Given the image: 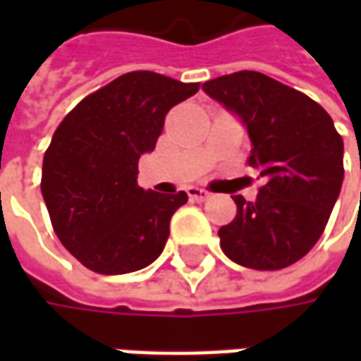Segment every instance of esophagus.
Masks as SVG:
<instances>
[{
	"label": "esophagus",
	"instance_id": "1",
	"mask_svg": "<svg viewBox=\"0 0 361 361\" xmlns=\"http://www.w3.org/2000/svg\"><path fill=\"white\" fill-rule=\"evenodd\" d=\"M187 195H188V199H190V201H199V202L207 201V199L211 197V195H209L207 190H202V188H199V187H188Z\"/></svg>",
	"mask_w": 361,
	"mask_h": 361
}]
</instances>
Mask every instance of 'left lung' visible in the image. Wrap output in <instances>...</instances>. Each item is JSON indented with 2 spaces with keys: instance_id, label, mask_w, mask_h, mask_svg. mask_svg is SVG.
<instances>
[{
  "instance_id": "obj_1",
  "label": "left lung",
  "mask_w": 361,
  "mask_h": 361,
  "mask_svg": "<svg viewBox=\"0 0 361 361\" xmlns=\"http://www.w3.org/2000/svg\"><path fill=\"white\" fill-rule=\"evenodd\" d=\"M239 114L251 138L249 166L265 185L255 202L233 197L237 215L219 229L231 261L257 271L293 265L326 229L343 183V140L334 120L303 92L243 70L202 84Z\"/></svg>"
}]
</instances>
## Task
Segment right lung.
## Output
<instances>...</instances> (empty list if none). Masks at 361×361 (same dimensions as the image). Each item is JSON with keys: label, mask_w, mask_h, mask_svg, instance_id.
Listing matches in <instances>:
<instances>
[{"label": "right lung", "mask_w": 361, "mask_h": 361, "mask_svg": "<svg viewBox=\"0 0 361 361\" xmlns=\"http://www.w3.org/2000/svg\"><path fill=\"white\" fill-rule=\"evenodd\" d=\"M199 86L128 72L86 96L56 128L42 195L58 239L84 267L122 275L162 253L171 216L188 197L138 187V160L154 150L169 110Z\"/></svg>", "instance_id": "add662e5"}]
</instances>
